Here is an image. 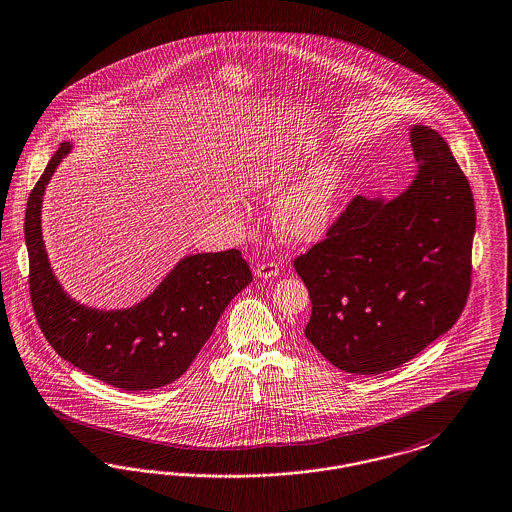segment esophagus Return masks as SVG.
<instances>
[{"label": "esophagus", "mask_w": 512, "mask_h": 512, "mask_svg": "<svg viewBox=\"0 0 512 512\" xmlns=\"http://www.w3.org/2000/svg\"><path fill=\"white\" fill-rule=\"evenodd\" d=\"M280 274V265L276 261H266V263H259L255 268V276L257 278H274Z\"/></svg>", "instance_id": "1"}]
</instances>
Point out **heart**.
Wrapping results in <instances>:
<instances>
[{
    "label": "heart",
    "mask_w": 512,
    "mask_h": 512,
    "mask_svg": "<svg viewBox=\"0 0 512 512\" xmlns=\"http://www.w3.org/2000/svg\"><path fill=\"white\" fill-rule=\"evenodd\" d=\"M297 164L295 156L280 146H270L246 165V183L259 192H278ZM345 188V169L339 162L312 167L299 181L287 186L274 207V226L291 244L320 240L333 223Z\"/></svg>",
    "instance_id": "obj_1"
}]
</instances>
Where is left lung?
I'll list each match as a JSON object with an SVG mask.
<instances>
[{
  "label": "left lung",
  "instance_id": "8db88e82",
  "mask_svg": "<svg viewBox=\"0 0 512 512\" xmlns=\"http://www.w3.org/2000/svg\"><path fill=\"white\" fill-rule=\"evenodd\" d=\"M409 141L419 169L408 190L352 198L326 240L293 261L312 303L305 335L347 373L406 364L457 322L469 297L471 184L434 129L413 125Z\"/></svg>",
  "mask_w": 512,
  "mask_h": 512
}]
</instances>
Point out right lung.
Masks as SVG:
<instances>
[{"label": "right lung", "instance_id": "1", "mask_svg": "<svg viewBox=\"0 0 512 512\" xmlns=\"http://www.w3.org/2000/svg\"><path fill=\"white\" fill-rule=\"evenodd\" d=\"M72 144L62 143L30 192L24 240L30 259V299L57 354L87 375L123 390H150L179 379L228 303L253 280L238 249L186 255L146 299L122 310H99L62 289L41 234L45 186Z\"/></svg>", "mask_w": 512, "mask_h": 512}]
</instances>
